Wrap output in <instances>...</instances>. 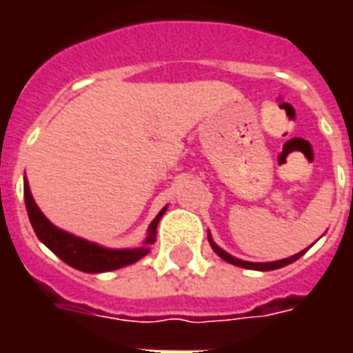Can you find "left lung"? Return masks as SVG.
<instances>
[{
  "instance_id": "1",
  "label": "left lung",
  "mask_w": 353,
  "mask_h": 353,
  "mask_svg": "<svg viewBox=\"0 0 353 353\" xmlns=\"http://www.w3.org/2000/svg\"><path fill=\"white\" fill-rule=\"evenodd\" d=\"M208 240H210V245H212V250H214L219 257H221L223 261H227V263H230V265H236V266H242V268H252V270H276V268H281V266H288L291 265V263H295L299 257H303L304 253H306V250L301 253H296V255H291V257H288V259H281V261H272V263H250V261H242V259H236V257H232V255H229V253L225 252V250H221L219 245L215 244L214 240H212V236L208 234Z\"/></svg>"
}]
</instances>
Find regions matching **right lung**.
Returning <instances> with one entry per match:
<instances>
[{"label":"right lung","instance_id":"add662e5","mask_svg":"<svg viewBox=\"0 0 353 353\" xmlns=\"http://www.w3.org/2000/svg\"><path fill=\"white\" fill-rule=\"evenodd\" d=\"M24 202H26L28 217L34 227L35 234L41 240L43 244L49 248L50 252L57 253L60 259L68 263L73 268H77L81 272L98 274V272H109V270H117L123 268L132 263H136L141 257H145L149 253V245L154 244L157 238V225L161 221V217L166 212V208H162L159 215L154 217L153 223L149 225V234H147L145 242L141 248H132V250H109L103 245L94 244L88 240H83L79 236H73L65 230L58 229L52 223L43 215V212L35 204L34 196L30 192V185L28 179H24Z\"/></svg>","mask_w":353,"mask_h":353}]
</instances>
